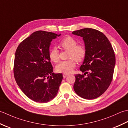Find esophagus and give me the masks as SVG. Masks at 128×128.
<instances>
[{
  "label": "esophagus",
  "mask_w": 128,
  "mask_h": 128,
  "mask_svg": "<svg viewBox=\"0 0 128 128\" xmlns=\"http://www.w3.org/2000/svg\"><path fill=\"white\" fill-rule=\"evenodd\" d=\"M68 75V74H66V73H64V74H63V78H66Z\"/></svg>",
  "instance_id": "obj_1"
}]
</instances>
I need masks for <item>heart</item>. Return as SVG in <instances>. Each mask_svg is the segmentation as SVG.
<instances>
[{"label": "heart", "mask_w": 128, "mask_h": 128, "mask_svg": "<svg viewBox=\"0 0 128 128\" xmlns=\"http://www.w3.org/2000/svg\"><path fill=\"white\" fill-rule=\"evenodd\" d=\"M60 47L64 50H69L68 58L66 61H62L56 66V71L59 72L69 73L76 66L74 60L78 62L82 61L86 54V50L83 44H77V42L71 36H66L59 43ZM49 57L51 61L57 62L59 60V52L56 48L51 49Z\"/></svg>", "instance_id": "1"}]
</instances>
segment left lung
<instances>
[{
  "label": "left lung",
  "instance_id": "left-lung-1",
  "mask_svg": "<svg viewBox=\"0 0 128 128\" xmlns=\"http://www.w3.org/2000/svg\"><path fill=\"white\" fill-rule=\"evenodd\" d=\"M72 34L83 38L86 50L80 68L82 74L75 75L74 90L83 98H96L107 90L112 81L114 52L107 37L97 30L85 28Z\"/></svg>",
  "mask_w": 128,
  "mask_h": 128
}]
</instances>
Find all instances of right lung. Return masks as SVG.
<instances>
[{
	"label": "right lung",
	"mask_w": 128,
	"mask_h": 128,
	"mask_svg": "<svg viewBox=\"0 0 128 128\" xmlns=\"http://www.w3.org/2000/svg\"><path fill=\"white\" fill-rule=\"evenodd\" d=\"M60 34L37 31L21 42L16 49L14 75L19 88L29 98L47 103L56 96L62 79L54 74L49 57L53 39Z\"/></svg>",
	"instance_id": "obj_1"
}]
</instances>
